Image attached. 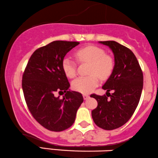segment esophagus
Segmentation results:
<instances>
[{
  "mask_svg": "<svg viewBox=\"0 0 158 158\" xmlns=\"http://www.w3.org/2000/svg\"><path fill=\"white\" fill-rule=\"evenodd\" d=\"M83 99H84V100H87L89 98V96L88 94H83Z\"/></svg>",
  "mask_w": 158,
  "mask_h": 158,
  "instance_id": "obj_1",
  "label": "esophagus"
}]
</instances>
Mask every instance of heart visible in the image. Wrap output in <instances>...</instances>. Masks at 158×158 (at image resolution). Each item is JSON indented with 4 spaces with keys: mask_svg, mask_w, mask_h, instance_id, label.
Wrapping results in <instances>:
<instances>
[{
    "mask_svg": "<svg viewBox=\"0 0 158 158\" xmlns=\"http://www.w3.org/2000/svg\"><path fill=\"white\" fill-rule=\"evenodd\" d=\"M75 57L79 62L89 64L88 73L89 75L79 77L72 82V88L77 92L88 94L98 86V77L106 79L112 73L114 61L112 57L106 55L101 48L95 46H87L75 52ZM62 69L65 75L69 78L75 77L76 64L70 57H66L62 60Z\"/></svg>",
    "mask_w": 158,
    "mask_h": 158,
    "instance_id": "obj_1",
    "label": "heart"
}]
</instances>
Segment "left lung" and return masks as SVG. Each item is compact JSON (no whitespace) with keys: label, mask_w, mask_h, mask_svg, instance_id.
Instances as JSON below:
<instances>
[{"label":"left lung","mask_w":158,"mask_h":158,"mask_svg":"<svg viewBox=\"0 0 158 158\" xmlns=\"http://www.w3.org/2000/svg\"><path fill=\"white\" fill-rule=\"evenodd\" d=\"M99 43L112 50L114 66L102 87L106 90L107 96L90 95L98 101L97 108L92 111V117L98 127L112 130L124 125L134 114L141 96L143 76L136 57L129 48L114 40ZM110 90L113 91L112 95L109 93ZM108 97H110L109 99Z\"/></svg>","instance_id":"1"}]
</instances>
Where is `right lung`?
Instances as JSON below:
<instances>
[{"label": "right lung", "mask_w": 158, "mask_h": 158, "mask_svg": "<svg viewBox=\"0 0 158 158\" xmlns=\"http://www.w3.org/2000/svg\"><path fill=\"white\" fill-rule=\"evenodd\" d=\"M80 44L55 40L36 49L29 58L22 78V89L31 115L48 130L61 131L74 123L83 101L82 94L69 89L62 69L65 55ZM57 91L66 93L63 98Z\"/></svg>", "instance_id": "right-lung-1"}]
</instances>
